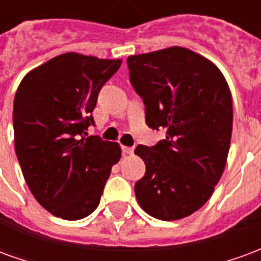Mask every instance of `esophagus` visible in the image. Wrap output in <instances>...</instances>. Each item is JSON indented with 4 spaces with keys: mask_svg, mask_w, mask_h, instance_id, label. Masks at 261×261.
I'll list each match as a JSON object with an SVG mask.
<instances>
[{
    "mask_svg": "<svg viewBox=\"0 0 261 261\" xmlns=\"http://www.w3.org/2000/svg\"><path fill=\"white\" fill-rule=\"evenodd\" d=\"M133 151H134V148L133 147H123V152H124L125 155H131Z\"/></svg>",
    "mask_w": 261,
    "mask_h": 261,
    "instance_id": "1",
    "label": "esophagus"
}]
</instances>
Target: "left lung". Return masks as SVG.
Masks as SVG:
<instances>
[{
  "label": "left lung",
  "mask_w": 261,
  "mask_h": 261,
  "mask_svg": "<svg viewBox=\"0 0 261 261\" xmlns=\"http://www.w3.org/2000/svg\"><path fill=\"white\" fill-rule=\"evenodd\" d=\"M127 64L147 124L166 128L155 147L134 151L147 168L134 186L137 201L153 218H186L224 173L233 121L228 82L213 61L179 46L134 54Z\"/></svg>",
  "instance_id": "1"
}]
</instances>
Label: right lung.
<instances>
[{
    "label": "right lung",
    "mask_w": 261,
    "mask_h": 261,
    "mask_svg": "<svg viewBox=\"0 0 261 261\" xmlns=\"http://www.w3.org/2000/svg\"><path fill=\"white\" fill-rule=\"evenodd\" d=\"M121 59L60 54L29 71L14 100V142L25 181L48 213L68 221L92 214L121 158L119 142L88 137L91 113Z\"/></svg>",
    "instance_id": "right-lung-1"
}]
</instances>
